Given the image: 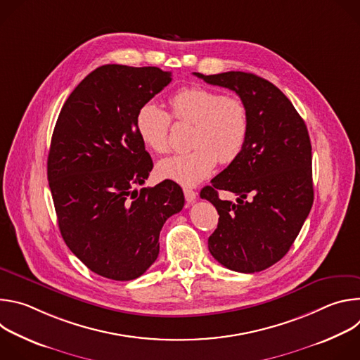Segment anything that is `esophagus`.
Instances as JSON below:
<instances>
[{"instance_id":"34e87169","label":"esophagus","mask_w":360,"mask_h":360,"mask_svg":"<svg viewBox=\"0 0 360 360\" xmlns=\"http://www.w3.org/2000/svg\"><path fill=\"white\" fill-rule=\"evenodd\" d=\"M184 195H185V199L188 200V202H193L195 199H196V192L192 189V188H184Z\"/></svg>"}]
</instances>
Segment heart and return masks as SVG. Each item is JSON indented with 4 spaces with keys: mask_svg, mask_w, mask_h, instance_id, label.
Instances as JSON below:
<instances>
[{
    "mask_svg": "<svg viewBox=\"0 0 360 360\" xmlns=\"http://www.w3.org/2000/svg\"><path fill=\"white\" fill-rule=\"evenodd\" d=\"M172 117L193 124L188 153L174 155L158 164L164 179L182 185H195L210 176L218 161L233 162L245 148L249 135V112L239 98L205 86H185L169 98ZM141 141L153 152L171 149V115L158 105L146 102L135 117Z\"/></svg>",
    "mask_w": 360,
    "mask_h": 360,
    "instance_id": "heart-1",
    "label": "heart"
}]
</instances>
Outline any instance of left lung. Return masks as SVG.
Instances as JSON below:
<instances>
[{
  "label": "left lung",
  "instance_id": "left-lung-1",
  "mask_svg": "<svg viewBox=\"0 0 360 360\" xmlns=\"http://www.w3.org/2000/svg\"><path fill=\"white\" fill-rule=\"evenodd\" d=\"M211 85L235 91L249 112V135L240 155L200 191L219 214L208 239L225 268L261 272L290 249L314 203L312 146L292 102L272 82L242 71L193 72ZM235 194L232 202L219 192Z\"/></svg>",
  "mask_w": 360,
  "mask_h": 360
}]
</instances>
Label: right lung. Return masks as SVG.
Listing matches in <instances>:
<instances>
[{"instance_id":"obj_1","label":"right lung","mask_w":360,"mask_h":360,"mask_svg":"<svg viewBox=\"0 0 360 360\" xmlns=\"http://www.w3.org/2000/svg\"><path fill=\"white\" fill-rule=\"evenodd\" d=\"M172 81L157 67L102 65L71 92L48 153V184L61 235L92 272L141 276L157 261L160 232L185 203L169 179L136 191L152 171L138 110Z\"/></svg>"}]
</instances>
